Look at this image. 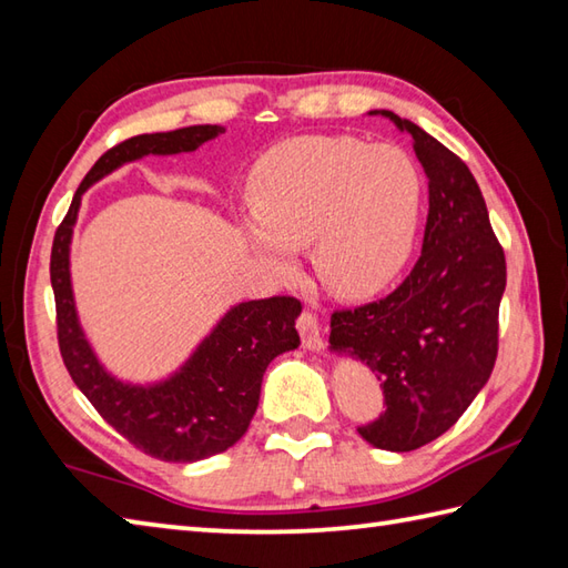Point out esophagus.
<instances>
[{"instance_id":"esophagus-1","label":"esophagus","mask_w":568,"mask_h":568,"mask_svg":"<svg viewBox=\"0 0 568 568\" xmlns=\"http://www.w3.org/2000/svg\"><path fill=\"white\" fill-rule=\"evenodd\" d=\"M297 332H300V339H303L305 348H312V352H320L324 346L322 339V327H320V320L312 310H303L297 317Z\"/></svg>"}]
</instances>
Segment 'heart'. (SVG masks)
Instances as JSON below:
<instances>
[{
	"instance_id": "obj_1",
	"label": "heart",
	"mask_w": 568,
	"mask_h": 568,
	"mask_svg": "<svg viewBox=\"0 0 568 568\" xmlns=\"http://www.w3.org/2000/svg\"><path fill=\"white\" fill-rule=\"evenodd\" d=\"M246 202L253 251L273 268L287 248L310 246L312 265L332 293L383 291L413 251L422 178L395 146L354 136H295L253 163Z\"/></svg>"
}]
</instances>
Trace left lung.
Wrapping results in <instances>:
<instances>
[{"mask_svg":"<svg viewBox=\"0 0 568 568\" xmlns=\"http://www.w3.org/2000/svg\"><path fill=\"white\" fill-rule=\"evenodd\" d=\"M429 180L422 253L390 295L334 310L329 344L361 358L383 388V413L358 427L368 444L413 452L456 425L498 356L505 253L476 178L456 153L393 112Z\"/></svg>","mask_w":568,"mask_h":568,"instance_id":"1","label":"left lung"}]
</instances>
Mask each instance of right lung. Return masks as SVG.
<instances>
[{"instance_id": "right-lung-1", "label": "right lung", "mask_w": 568, "mask_h": 568, "mask_svg": "<svg viewBox=\"0 0 568 568\" xmlns=\"http://www.w3.org/2000/svg\"><path fill=\"white\" fill-rule=\"evenodd\" d=\"M224 134V126H185L163 134L131 136L100 155L84 175L51 248V285L55 295L58 346L63 364L92 407L136 449L161 462L190 464L236 444L256 413L261 381L271 361L297 348L295 320L300 300L275 295L229 310L175 376L163 383L129 385L112 378L80 329L70 287V236L80 197L92 183L119 165L143 155H171L200 149Z\"/></svg>"}]
</instances>
